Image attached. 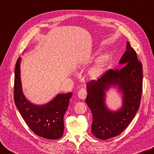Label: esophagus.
<instances>
[{"instance_id":"obj_1","label":"esophagus","mask_w":154,"mask_h":154,"mask_svg":"<svg viewBox=\"0 0 154 154\" xmlns=\"http://www.w3.org/2000/svg\"><path fill=\"white\" fill-rule=\"evenodd\" d=\"M78 96L80 99H85L86 96H87V91L84 88H82L78 91Z\"/></svg>"}]
</instances>
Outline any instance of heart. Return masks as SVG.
<instances>
[{
    "instance_id": "1",
    "label": "heart",
    "mask_w": 154,
    "mask_h": 154,
    "mask_svg": "<svg viewBox=\"0 0 154 154\" xmlns=\"http://www.w3.org/2000/svg\"><path fill=\"white\" fill-rule=\"evenodd\" d=\"M109 59L108 55H101L97 59L88 70V74L91 78H98L102 74L106 68Z\"/></svg>"
}]
</instances>
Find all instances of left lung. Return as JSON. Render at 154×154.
<instances>
[{
    "mask_svg": "<svg viewBox=\"0 0 154 154\" xmlns=\"http://www.w3.org/2000/svg\"><path fill=\"white\" fill-rule=\"evenodd\" d=\"M127 51L119 61L126 63L121 70L110 69L97 80L87 84L85 103L91 111V133L99 139L107 140L119 135L128 126L139 108L142 91V65L137 53L127 44ZM111 85H118L124 94L123 106L116 112H110L104 103V91Z\"/></svg>",
    "mask_w": 154,
    "mask_h": 154,
    "instance_id": "1",
    "label": "left lung"
}]
</instances>
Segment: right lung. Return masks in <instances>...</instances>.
I'll return each mask as SVG.
<instances>
[{
  "mask_svg": "<svg viewBox=\"0 0 154 154\" xmlns=\"http://www.w3.org/2000/svg\"><path fill=\"white\" fill-rule=\"evenodd\" d=\"M20 61L19 57L15 69L14 98L16 106L25 123L36 134L47 139H58L63 136V117L72 93L59 94L43 106L31 104L25 99L21 90Z\"/></svg>",
  "mask_w": 154,
  "mask_h": 154,
  "instance_id": "obj_1",
  "label": "right lung"
}]
</instances>
